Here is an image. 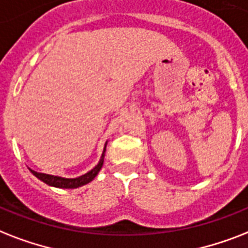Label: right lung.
<instances>
[{
	"instance_id": "right-lung-1",
	"label": "right lung",
	"mask_w": 248,
	"mask_h": 248,
	"mask_svg": "<svg viewBox=\"0 0 248 248\" xmlns=\"http://www.w3.org/2000/svg\"><path fill=\"white\" fill-rule=\"evenodd\" d=\"M106 150V149H104ZM104 162V154L102 155L100 162L98 163V166H95L90 172H88L84 176H80L78 178H62V177L57 176H51V174H46V173H38L35 170H31L34 176L39 178L40 181H43L44 183H47L49 186L58 187V188H76V187L84 186L86 183H89L90 181H93L95 178V176L98 174V172L100 170L102 166H103Z\"/></svg>"
}]
</instances>
